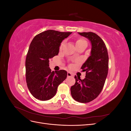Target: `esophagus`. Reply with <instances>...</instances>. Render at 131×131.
Segmentation results:
<instances>
[{"label":"esophagus","mask_w":131,"mask_h":131,"mask_svg":"<svg viewBox=\"0 0 131 131\" xmlns=\"http://www.w3.org/2000/svg\"><path fill=\"white\" fill-rule=\"evenodd\" d=\"M67 76H68V77H72L73 76V75L70 72H68V73H67Z\"/></svg>","instance_id":"esophagus-1"}]
</instances>
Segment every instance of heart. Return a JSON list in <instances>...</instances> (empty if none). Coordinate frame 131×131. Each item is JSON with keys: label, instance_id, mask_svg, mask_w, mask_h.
Wrapping results in <instances>:
<instances>
[{"label": "heart", "instance_id": "obj_1", "mask_svg": "<svg viewBox=\"0 0 131 131\" xmlns=\"http://www.w3.org/2000/svg\"><path fill=\"white\" fill-rule=\"evenodd\" d=\"M84 42H86V41L84 40V39H78V40L76 42V46H78L80 44H81V43H84ZM63 45H64V42H62V43L61 44V46H60V49H62Z\"/></svg>", "mask_w": 131, "mask_h": 131}]
</instances>
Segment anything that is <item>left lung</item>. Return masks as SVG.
Instances as JSON below:
<instances>
[{
  "mask_svg": "<svg viewBox=\"0 0 131 131\" xmlns=\"http://www.w3.org/2000/svg\"><path fill=\"white\" fill-rule=\"evenodd\" d=\"M88 38L92 45L90 56L81 69L86 72L85 78L81 80L75 76V83L71 87V94L77 102L88 103L96 99L103 88L108 73L109 57L103 40L93 32L78 33Z\"/></svg>",
  "mask_w": 131,
  "mask_h": 131,
  "instance_id": "8db88e82",
  "label": "left lung"
}]
</instances>
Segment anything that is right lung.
Here are the masks:
<instances>
[{"mask_svg": "<svg viewBox=\"0 0 131 131\" xmlns=\"http://www.w3.org/2000/svg\"><path fill=\"white\" fill-rule=\"evenodd\" d=\"M72 33L47 30L31 41L26 59V78L30 92L38 100L52 98L59 85L66 79L64 70L51 72L49 59L58 54L61 43Z\"/></svg>", "mask_w": 131, "mask_h": 131, "instance_id": "add662e5", "label": "right lung"}]
</instances>
